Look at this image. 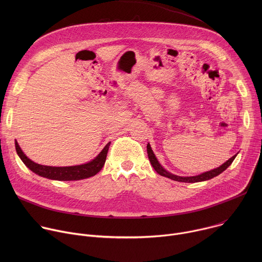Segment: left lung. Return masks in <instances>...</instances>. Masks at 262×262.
I'll return each instance as SVG.
<instances>
[{
    "label": "left lung",
    "instance_id": "1",
    "mask_svg": "<svg viewBox=\"0 0 262 262\" xmlns=\"http://www.w3.org/2000/svg\"><path fill=\"white\" fill-rule=\"evenodd\" d=\"M147 154H148V159L149 161H150L151 163V166L154 167V169L157 171L158 174L162 175V176H165V177H168L172 180H175V181H181V182H199V181H204V180H208V179H211L215 176H217L219 174H221L223 171H225L231 164L232 162L234 161L235 156H233L231 159H229L226 163H224L222 166H220L219 168L216 169H213L211 171H208V172H205V173H202L200 175H197V176H191V177H181V176H177V175H173L171 173H169L168 171H166L161 165L160 163L158 162L152 149L150 147V145H149V143L147 144Z\"/></svg>",
    "mask_w": 262,
    "mask_h": 262
}]
</instances>
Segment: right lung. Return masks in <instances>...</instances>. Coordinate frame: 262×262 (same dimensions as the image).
Instances as JSON below:
<instances>
[{
	"mask_svg": "<svg viewBox=\"0 0 262 262\" xmlns=\"http://www.w3.org/2000/svg\"><path fill=\"white\" fill-rule=\"evenodd\" d=\"M110 144L111 142H108L105 145V147L102 149V151L90 163L80 165V166H72V167H50V166H42L39 164H36L25 156V154L21 151V149L16 141H15V149L18 157L24 162V164L34 173L49 179L65 181V180H81L97 174L102 169L105 163Z\"/></svg>",
	"mask_w": 262,
	"mask_h": 262,
	"instance_id": "obj_1",
	"label": "right lung"
}]
</instances>
